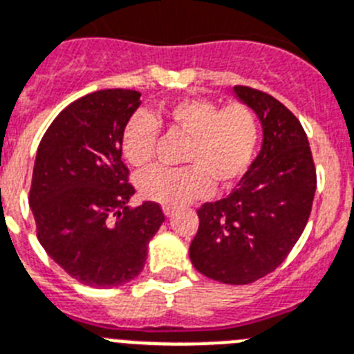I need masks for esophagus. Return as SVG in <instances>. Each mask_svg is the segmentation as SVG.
Masks as SVG:
<instances>
[{"label":"esophagus","instance_id":"1","mask_svg":"<svg viewBox=\"0 0 354 354\" xmlns=\"http://www.w3.org/2000/svg\"><path fill=\"white\" fill-rule=\"evenodd\" d=\"M162 211H165V214H166V216H168V218H174V214H175V207L165 206V207H162Z\"/></svg>","mask_w":354,"mask_h":354}]
</instances>
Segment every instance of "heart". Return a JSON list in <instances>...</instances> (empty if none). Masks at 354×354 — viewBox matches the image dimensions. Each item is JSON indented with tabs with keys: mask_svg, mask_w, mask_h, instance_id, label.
<instances>
[{
	"mask_svg": "<svg viewBox=\"0 0 354 354\" xmlns=\"http://www.w3.org/2000/svg\"><path fill=\"white\" fill-rule=\"evenodd\" d=\"M162 122L188 136L183 168L153 166L141 171L138 188L147 201L179 207L206 197L213 180L231 186L254 161L259 145L258 116L247 104L231 102L218 107L213 100L189 96L166 105ZM157 123L147 113L129 118L122 131V152L132 166H145L153 156Z\"/></svg>",
	"mask_w": 354,
	"mask_h": 354,
	"instance_id": "heart-1",
	"label": "heart"
}]
</instances>
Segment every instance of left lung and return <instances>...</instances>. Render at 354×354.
Instances as JSON below:
<instances>
[{
    "instance_id": "8db88e82",
    "label": "left lung",
    "mask_w": 354,
    "mask_h": 354,
    "mask_svg": "<svg viewBox=\"0 0 354 354\" xmlns=\"http://www.w3.org/2000/svg\"><path fill=\"white\" fill-rule=\"evenodd\" d=\"M234 93L258 114L263 143L229 197L197 211L189 258L206 277L249 285L276 270L301 238L317 174L303 125L279 100L247 86H234Z\"/></svg>"
}]
</instances>
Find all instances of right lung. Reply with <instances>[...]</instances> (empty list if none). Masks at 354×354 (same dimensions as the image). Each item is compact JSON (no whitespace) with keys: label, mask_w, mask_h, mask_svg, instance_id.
<instances>
[{"label":"right lung","mask_w":354,"mask_h":354,"mask_svg":"<svg viewBox=\"0 0 354 354\" xmlns=\"http://www.w3.org/2000/svg\"><path fill=\"white\" fill-rule=\"evenodd\" d=\"M140 96L104 89L69 104L42 136L33 165L28 201L39 241L66 274L93 288L134 279L165 222L157 202L127 206L134 186L120 140Z\"/></svg>","instance_id":"obj_1"}]
</instances>
